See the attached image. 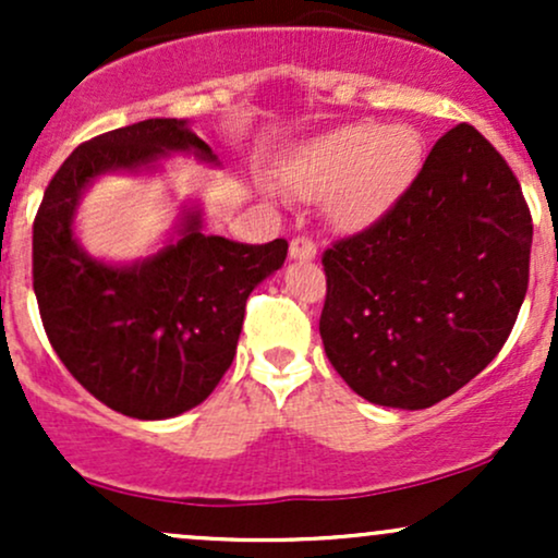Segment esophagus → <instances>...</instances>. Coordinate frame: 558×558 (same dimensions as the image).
I'll return each mask as SVG.
<instances>
[{"mask_svg":"<svg viewBox=\"0 0 558 558\" xmlns=\"http://www.w3.org/2000/svg\"><path fill=\"white\" fill-rule=\"evenodd\" d=\"M288 252H291V259H299V262H312L317 257V246L310 235H296V239H291Z\"/></svg>","mask_w":558,"mask_h":558,"instance_id":"34e87169","label":"esophagus"}]
</instances>
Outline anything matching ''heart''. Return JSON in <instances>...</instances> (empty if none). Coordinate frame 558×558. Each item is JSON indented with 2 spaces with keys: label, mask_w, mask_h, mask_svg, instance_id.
Listing matches in <instances>:
<instances>
[{
  "label": "heart",
  "mask_w": 558,
  "mask_h": 558,
  "mask_svg": "<svg viewBox=\"0 0 558 558\" xmlns=\"http://www.w3.org/2000/svg\"><path fill=\"white\" fill-rule=\"evenodd\" d=\"M422 168V138L412 125L349 123L299 146L280 168L288 194L323 196L332 226H373L407 194Z\"/></svg>",
  "instance_id": "b5f03b06"
}]
</instances>
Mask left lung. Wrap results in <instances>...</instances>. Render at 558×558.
I'll list each match as a JSON object with an SVG mask.
<instances>
[{"label": "left lung", "instance_id": "1", "mask_svg": "<svg viewBox=\"0 0 558 558\" xmlns=\"http://www.w3.org/2000/svg\"><path fill=\"white\" fill-rule=\"evenodd\" d=\"M530 246L517 175L483 133L451 128L380 220L323 254L319 336L330 364L380 407L448 399L514 328Z\"/></svg>", "mask_w": 558, "mask_h": 558}]
</instances>
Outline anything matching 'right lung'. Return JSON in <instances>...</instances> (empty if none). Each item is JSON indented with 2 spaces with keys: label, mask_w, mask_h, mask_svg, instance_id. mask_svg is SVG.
Segmentation results:
<instances>
[{
  "label": "right lung",
  "mask_w": 558,
  "mask_h": 558,
  "mask_svg": "<svg viewBox=\"0 0 558 558\" xmlns=\"http://www.w3.org/2000/svg\"><path fill=\"white\" fill-rule=\"evenodd\" d=\"M170 151L217 162L175 118L86 141L54 172L34 222V291L49 343L94 399L136 420L178 417L213 393L235 356L248 293L288 254L286 239L252 246L207 235L202 213L189 209L178 241L151 257H88L73 233L86 185L105 172L155 168Z\"/></svg>",
  "instance_id": "obj_1"
}]
</instances>
